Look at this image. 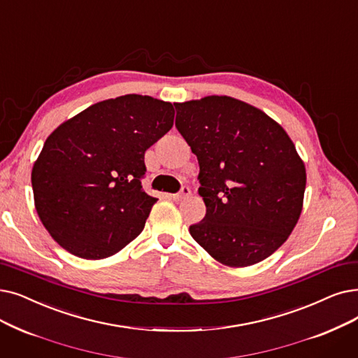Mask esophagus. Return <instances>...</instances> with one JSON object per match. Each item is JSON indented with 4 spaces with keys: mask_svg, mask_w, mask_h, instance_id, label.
<instances>
[{
    "mask_svg": "<svg viewBox=\"0 0 358 358\" xmlns=\"http://www.w3.org/2000/svg\"><path fill=\"white\" fill-rule=\"evenodd\" d=\"M189 194H190V189L187 187V185H182L181 190H180L178 193L173 194V196H171V197H173L174 200H181V199H184V197H187Z\"/></svg>",
    "mask_w": 358,
    "mask_h": 358,
    "instance_id": "esophagus-1",
    "label": "esophagus"
}]
</instances>
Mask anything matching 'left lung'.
Listing matches in <instances>:
<instances>
[{
	"label": "left lung",
	"instance_id": "1",
	"mask_svg": "<svg viewBox=\"0 0 358 358\" xmlns=\"http://www.w3.org/2000/svg\"><path fill=\"white\" fill-rule=\"evenodd\" d=\"M176 127L199 161L206 215L192 237L217 262L255 265L281 247L297 224L306 168L285 130L229 96L174 103Z\"/></svg>",
	"mask_w": 358,
	"mask_h": 358
}]
</instances>
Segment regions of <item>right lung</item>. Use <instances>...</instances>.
Wrapping results in <instances>:
<instances>
[{"mask_svg": "<svg viewBox=\"0 0 358 358\" xmlns=\"http://www.w3.org/2000/svg\"><path fill=\"white\" fill-rule=\"evenodd\" d=\"M173 124V103L124 95L86 108L51 133L32 187L41 221L61 247L96 260L141 234L158 200L142 187L145 152Z\"/></svg>", "mask_w": 358, "mask_h": 358, "instance_id": "1", "label": "right lung"}]
</instances>
